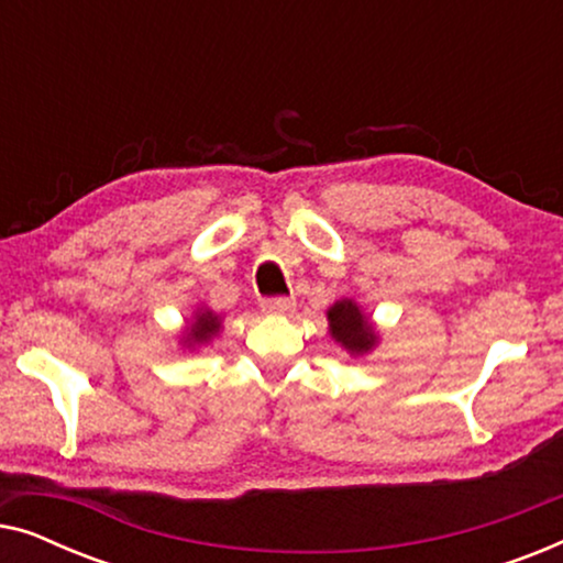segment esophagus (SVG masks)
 <instances>
[{"label": "esophagus", "mask_w": 563, "mask_h": 563, "mask_svg": "<svg viewBox=\"0 0 563 563\" xmlns=\"http://www.w3.org/2000/svg\"><path fill=\"white\" fill-rule=\"evenodd\" d=\"M261 310L268 314H289V312H295V299H289V297L264 299V302H261Z\"/></svg>", "instance_id": "34e87169"}]
</instances>
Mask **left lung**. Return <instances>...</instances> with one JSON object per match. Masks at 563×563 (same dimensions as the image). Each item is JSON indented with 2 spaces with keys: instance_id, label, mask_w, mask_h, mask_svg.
Masks as SVG:
<instances>
[{
  "instance_id": "8db88e82",
  "label": "left lung",
  "mask_w": 563,
  "mask_h": 563,
  "mask_svg": "<svg viewBox=\"0 0 563 563\" xmlns=\"http://www.w3.org/2000/svg\"><path fill=\"white\" fill-rule=\"evenodd\" d=\"M328 325L330 335L335 343H341L345 351L353 356L372 351L379 335L372 325V320L361 312V307L353 299H338V302L328 310Z\"/></svg>"
}]
</instances>
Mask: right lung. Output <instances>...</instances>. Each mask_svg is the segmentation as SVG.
<instances>
[{
  "mask_svg": "<svg viewBox=\"0 0 563 563\" xmlns=\"http://www.w3.org/2000/svg\"><path fill=\"white\" fill-rule=\"evenodd\" d=\"M218 333H220V318H218V314H214L212 310H197L195 322H191V325L187 328V333H184L181 343L189 345V349H195V345L210 343Z\"/></svg>",
  "mask_w": 563,
  "mask_h": 563,
  "instance_id": "right-lung-1",
  "label": "right lung"
}]
</instances>
